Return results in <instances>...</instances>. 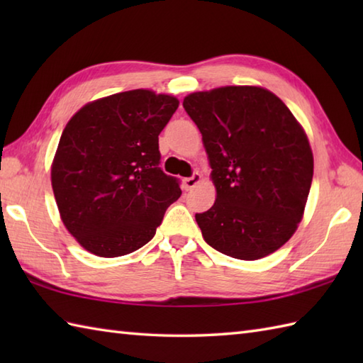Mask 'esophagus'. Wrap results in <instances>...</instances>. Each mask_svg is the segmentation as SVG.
Masks as SVG:
<instances>
[{
	"label": "esophagus",
	"instance_id": "esophagus-1",
	"mask_svg": "<svg viewBox=\"0 0 363 363\" xmlns=\"http://www.w3.org/2000/svg\"><path fill=\"white\" fill-rule=\"evenodd\" d=\"M201 182V174L199 173H194L191 174L190 177H186V179H184V189L186 190H191L194 189L196 184H199Z\"/></svg>",
	"mask_w": 363,
	"mask_h": 363
}]
</instances>
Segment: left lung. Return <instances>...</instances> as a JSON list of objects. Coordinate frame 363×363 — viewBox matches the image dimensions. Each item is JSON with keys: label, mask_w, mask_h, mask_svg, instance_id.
Masks as SVG:
<instances>
[{"label": "left lung", "mask_w": 363, "mask_h": 363, "mask_svg": "<svg viewBox=\"0 0 363 363\" xmlns=\"http://www.w3.org/2000/svg\"><path fill=\"white\" fill-rule=\"evenodd\" d=\"M212 168L217 199L195 218L204 240L257 260L295 234L309 196L313 156L304 129L272 91L228 86L184 98Z\"/></svg>", "instance_id": "1"}]
</instances>
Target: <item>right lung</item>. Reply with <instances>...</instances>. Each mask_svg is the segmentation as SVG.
<instances>
[{
    "label": "right lung",
    "instance_id": "right-lung-1",
    "mask_svg": "<svg viewBox=\"0 0 363 363\" xmlns=\"http://www.w3.org/2000/svg\"><path fill=\"white\" fill-rule=\"evenodd\" d=\"M179 101L129 90L86 104L67 123L51 167L65 228L99 257L134 252L156 234L179 181L160 164L159 134Z\"/></svg>",
    "mask_w": 363,
    "mask_h": 363
}]
</instances>
